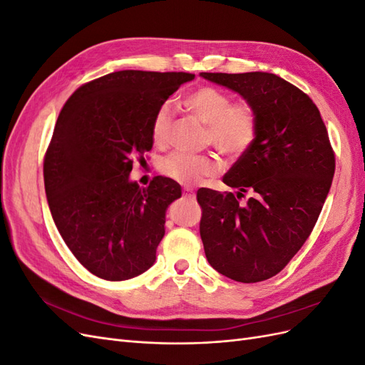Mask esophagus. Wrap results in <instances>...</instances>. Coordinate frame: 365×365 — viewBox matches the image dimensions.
<instances>
[{"instance_id":"esophagus-1","label":"esophagus","mask_w":365,"mask_h":365,"mask_svg":"<svg viewBox=\"0 0 365 365\" xmlns=\"http://www.w3.org/2000/svg\"><path fill=\"white\" fill-rule=\"evenodd\" d=\"M182 196L184 197H189V200H193L195 197V192L192 189H189V187H185V189L182 190Z\"/></svg>"}]
</instances>
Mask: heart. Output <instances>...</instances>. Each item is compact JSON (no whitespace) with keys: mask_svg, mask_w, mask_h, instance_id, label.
<instances>
[{"mask_svg":"<svg viewBox=\"0 0 365 365\" xmlns=\"http://www.w3.org/2000/svg\"><path fill=\"white\" fill-rule=\"evenodd\" d=\"M185 108L207 125V143L230 158H239L250 150L257 135V117L250 103H231V97L215 86H200L184 98ZM172 126L170 103H163L152 121V140L157 146L168 145ZM220 169L216 155H195L176 150L169 153L160 170L168 178L193 185L213 176Z\"/></svg>","mask_w":365,"mask_h":365,"instance_id":"obj_1","label":"heart"}]
</instances>
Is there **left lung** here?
Listing matches in <instances>:
<instances>
[{"instance_id": "left-lung-1", "label": "left lung", "mask_w": 365, "mask_h": 365, "mask_svg": "<svg viewBox=\"0 0 365 365\" xmlns=\"http://www.w3.org/2000/svg\"><path fill=\"white\" fill-rule=\"evenodd\" d=\"M201 77L244 97L257 117L252 146L224 176L236 195L197 190L205 256L231 280L263 282L289 263L322 213L335 173L327 129L311 97L279 76Z\"/></svg>"}]
</instances>
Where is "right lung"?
Returning a JSON list of instances; mask_svg holds the SVG:
<instances>
[{"label":"right lung","instance_id":"right-lung-1","mask_svg":"<svg viewBox=\"0 0 365 365\" xmlns=\"http://www.w3.org/2000/svg\"><path fill=\"white\" fill-rule=\"evenodd\" d=\"M193 79L115 71L77 88L62 108L43 158L46 195L63 242L97 277L128 280L155 262L165 210L181 185L157 176L140 189L129 180L132 158L152 149L158 108Z\"/></svg>","mask_w":365,"mask_h":365}]
</instances>
